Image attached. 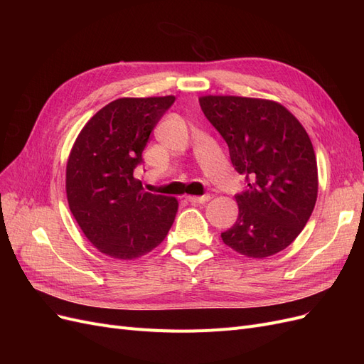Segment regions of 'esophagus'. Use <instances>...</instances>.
<instances>
[{
    "mask_svg": "<svg viewBox=\"0 0 364 364\" xmlns=\"http://www.w3.org/2000/svg\"><path fill=\"white\" fill-rule=\"evenodd\" d=\"M209 199H211V196H209V194H205V196H188V197H186V200H188L190 203H205Z\"/></svg>",
    "mask_w": 364,
    "mask_h": 364,
    "instance_id": "34e87169",
    "label": "esophagus"
}]
</instances>
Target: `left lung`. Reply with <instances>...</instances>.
<instances>
[{"label":"left lung","instance_id":"1","mask_svg":"<svg viewBox=\"0 0 364 364\" xmlns=\"http://www.w3.org/2000/svg\"><path fill=\"white\" fill-rule=\"evenodd\" d=\"M199 103L246 179V190L235 196L238 218L222 232L223 243L250 258L284 250L305 228L317 199L310 136L287 109L270 100L206 95Z\"/></svg>","mask_w":364,"mask_h":364}]
</instances>
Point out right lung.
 <instances>
[{
  "label": "right lung",
  "instance_id": "obj_1",
  "mask_svg": "<svg viewBox=\"0 0 364 364\" xmlns=\"http://www.w3.org/2000/svg\"><path fill=\"white\" fill-rule=\"evenodd\" d=\"M176 98H118L77 136L67 164L70 209L106 255L132 259L155 249L178 213L174 197L144 191L134 178L151 130Z\"/></svg>",
  "mask_w": 364,
  "mask_h": 364
}]
</instances>
